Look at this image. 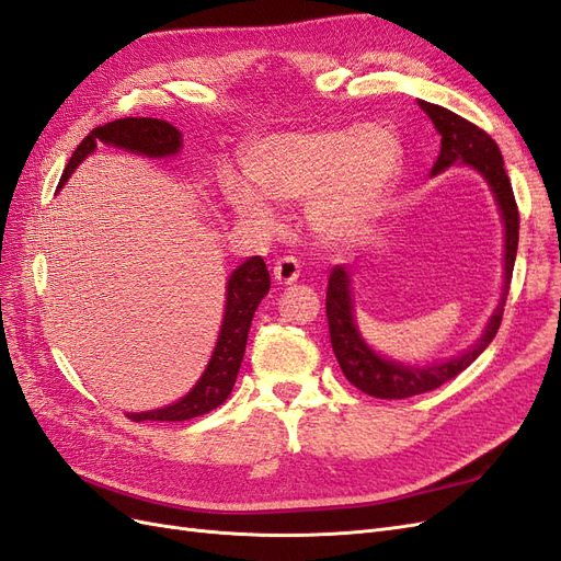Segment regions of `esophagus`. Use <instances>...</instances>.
<instances>
[{
    "instance_id": "34e87169",
    "label": "esophagus",
    "mask_w": 561,
    "mask_h": 561,
    "mask_svg": "<svg viewBox=\"0 0 561 561\" xmlns=\"http://www.w3.org/2000/svg\"><path fill=\"white\" fill-rule=\"evenodd\" d=\"M274 276L283 285H293L299 278V262L295 257H280L274 264Z\"/></svg>"
}]
</instances>
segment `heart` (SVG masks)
<instances>
[{"mask_svg":"<svg viewBox=\"0 0 561 561\" xmlns=\"http://www.w3.org/2000/svg\"><path fill=\"white\" fill-rule=\"evenodd\" d=\"M402 171L398 133L383 124L278 133L245 154L250 186L229 180L225 198L245 222L271 229L274 208L304 203L322 243H348L377 222Z\"/></svg>","mask_w":561,"mask_h":561,"instance_id":"1","label":"heart"}]
</instances>
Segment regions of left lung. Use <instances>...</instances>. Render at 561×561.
<instances>
[{
  "instance_id": "8db88e82",
  "label": "left lung",
  "mask_w": 561,
  "mask_h": 561,
  "mask_svg": "<svg viewBox=\"0 0 561 561\" xmlns=\"http://www.w3.org/2000/svg\"><path fill=\"white\" fill-rule=\"evenodd\" d=\"M419 107L428 114L435 130L443 135V147H439V157L433 165L431 175L443 173L449 165L458 163V165H470L472 171H478L491 186V194L496 198V206L503 219V231H505L503 290H501L499 307L494 313H491L482 336L468 351L443 363L407 365V363L390 360L386 355H379L365 342L358 325H355L348 268L334 266L330 271L328 299H325L332 351L336 355L339 367L344 371V377L355 388H360L363 393L371 398H383V400H402V398L428 393V390L443 386L456 375H461V371L491 344V339L496 336L501 328L503 307L507 299V290H511L513 266L517 257V241H519V213H517L511 180H507V173L503 168L499 145L491 140L482 128L466 122L463 116H458L445 107L426 103V100H419Z\"/></svg>"
}]
</instances>
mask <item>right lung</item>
I'll use <instances>...</instances> for the list:
<instances>
[{"mask_svg":"<svg viewBox=\"0 0 561 561\" xmlns=\"http://www.w3.org/2000/svg\"><path fill=\"white\" fill-rule=\"evenodd\" d=\"M98 142L112 145L116 149L133 151V154H142L149 159H165L178 157L182 149V133L161 118L149 116H126L116 118L105 126L93 128L87 138L79 142L70 163L65 165L60 184L62 186L75 173V168L93 154ZM271 287L268 271L262 257H248L241 266L233 268V274L227 280V301H225V318L222 328L217 334V344L210 355V360L203 369L196 386L180 398L178 402L161 407V410L151 412H133L128 419L133 421H186L201 414L213 412L215 407L222 404L239 377V369L245 355L248 332L254 311H257L260 301L266 297Z\"/></svg>","mask_w":561,"mask_h":561,"instance_id":"right-lung-1","label":"right lung"}]
</instances>
